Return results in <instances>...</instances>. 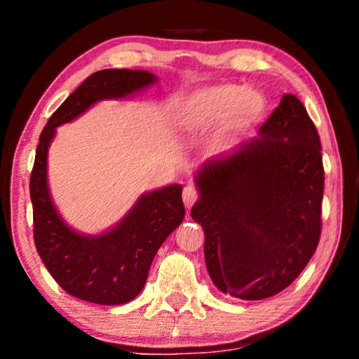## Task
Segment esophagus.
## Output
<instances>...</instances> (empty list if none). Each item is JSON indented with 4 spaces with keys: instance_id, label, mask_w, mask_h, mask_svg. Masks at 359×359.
<instances>
[{
    "instance_id": "34e87169",
    "label": "esophagus",
    "mask_w": 359,
    "mask_h": 359,
    "mask_svg": "<svg viewBox=\"0 0 359 359\" xmlns=\"http://www.w3.org/2000/svg\"><path fill=\"white\" fill-rule=\"evenodd\" d=\"M199 199V193L198 189H196V186L193 184H188L186 188L183 189V203L186 208H193V204L196 203V201Z\"/></svg>"
}]
</instances>
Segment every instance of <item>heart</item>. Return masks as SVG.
<instances>
[{
  "label": "heart",
  "mask_w": 359,
  "mask_h": 359,
  "mask_svg": "<svg viewBox=\"0 0 359 359\" xmlns=\"http://www.w3.org/2000/svg\"><path fill=\"white\" fill-rule=\"evenodd\" d=\"M266 97L253 88L214 85L196 91L178 109V122L186 130L199 132L222 121L219 145H229L258 124L266 112Z\"/></svg>",
  "instance_id": "obj_1"
}]
</instances>
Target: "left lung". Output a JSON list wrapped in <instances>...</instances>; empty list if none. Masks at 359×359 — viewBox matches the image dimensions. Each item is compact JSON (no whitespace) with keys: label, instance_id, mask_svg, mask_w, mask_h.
<instances>
[{"label":"left lung","instance_id":"8db88e82","mask_svg":"<svg viewBox=\"0 0 359 359\" xmlns=\"http://www.w3.org/2000/svg\"><path fill=\"white\" fill-rule=\"evenodd\" d=\"M320 137L306 107L284 95L258 137L205 161L191 217L219 291L259 301L286 289L316 253L322 232Z\"/></svg>","mask_w":359,"mask_h":359}]
</instances>
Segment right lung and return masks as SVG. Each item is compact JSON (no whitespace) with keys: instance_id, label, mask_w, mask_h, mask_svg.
Returning a JSON list of instances; mask_svg holds the SVG:
<instances>
[{"instance_id":"right-lung-1","label":"right lung","mask_w":359,"mask_h":359,"mask_svg":"<svg viewBox=\"0 0 359 359\" xmlns=\"http://www.w3.org/2000/svg\"><path fill=\"white\" fill-rule=\"evenodd\" d=\"M156 76L144 70H100L62 102L43 127L31 173L34 243L63 291L86 302L119 306L144 289L150 264L166 237L183 222V186L142 194L129 214L102 235H81L63 222L47 186V151L58 126L101 100H121L144 90Z\"/></svg>"}]
</instances>
